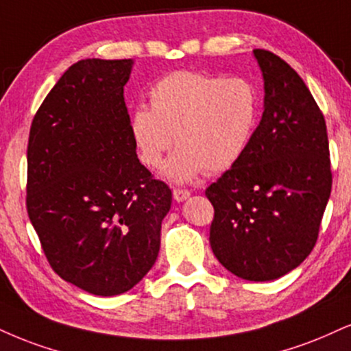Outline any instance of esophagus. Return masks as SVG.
Here are the masks:
<instances>
[{"mask_svg": "<svg viewBox=\"0 0 351 351\" xmlns=\"http://www.w3.org/2000/svg\"><path fill=\"white\" fill-rule=\"evenodd\" d=\"M172 197H174L176 202H184L190 197V192H189V190H184V189H174V192H172Z\"/></svg>", "mask_w": 351, "mask_h": 351, "instance_id": "obj_1", "label": "esophagus"}]
</instances>
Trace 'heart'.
<instances>
[{
    "mask_svg": "<svg viewBox=\"0 0 351 351\" xmlns=\"http://www.w3.org/2000/svg\"><path fill=\"white\" fill-rule=\"evenodd\" d=\"M151 109L140 107L130 133L141 162L159 167L164 154L179 149L164 166L172 182H190L202 171H226L241 159L254 135L258 96L245 77L177 71L149 90Z\"/></svg>",
    "mask_w": 351,
    "mask_h": 351,
    "instance_id": "obj_1",
    "label": "heart"
}]
</instances>
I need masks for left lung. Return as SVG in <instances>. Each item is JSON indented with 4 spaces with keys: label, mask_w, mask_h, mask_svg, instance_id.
<instances>
[{
    "label": "left lung",
    "mask_w": 351,
    "mask_h": 351,
    "mask_svg": "<svg viewBox=\"0 0 351 351\" xmlns=\"http://www.w3.org/2000/svg\"><path fill=\"white\" fill-rule=\"evenodd\" d=\"M263 114L245 153L206 189L210 244L226 270L270 281L314 249L332 189L326 120L308 86L280 56L254 50Z\"/></svg>",
    "instance_id": "8db88e82"
}]
</instances>
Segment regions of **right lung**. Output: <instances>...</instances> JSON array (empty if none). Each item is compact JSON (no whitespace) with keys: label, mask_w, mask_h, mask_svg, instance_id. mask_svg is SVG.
Returning a JSON list of instances; mask_svg holds the SVG:
<instances>
[{"label":"right lung","mask_w":351,"mask_h":351,"mask_svg":"<svg viewBox=\"0 0 351 351\" xmlns=\"http://www.w3.org/2000/svg\"><path fill=\"white\" fill-rule=\"evenodd\" d=\"M133 60L71 64L27 145V213L51 268L90 295L132 289L154 265L172 192L140 162L123 86Z\"/></svg>","instance_id":"add662e5"}]
</instances>
